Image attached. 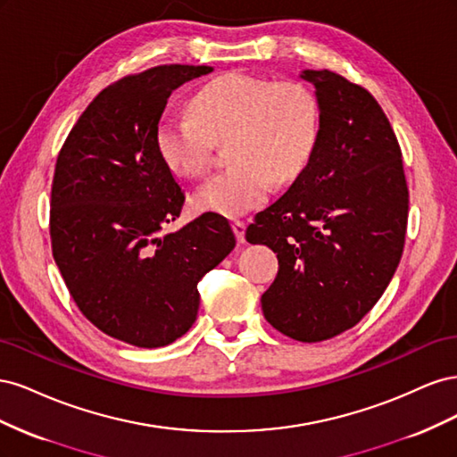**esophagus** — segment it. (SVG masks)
<instances>
[{
	"label": "esophagus",
	"mask_w": 457,
	"mask_h": 457,
	"mask_svg": "<svg viewBox=\"0 0 457 457\" xmlns=\"http://www.w3.org/2000/svg\"><path fill=\"white\" fill-rule=\"evenodd\" d=\"M232 230H234V234H237V240L240 244L245 242V225L242 223V220H232Z\"/></svg>",
	"instance_id": "1"
}]
</instances>
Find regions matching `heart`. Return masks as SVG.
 <instances>
[{
    "label": "heart",
    "instance_id": "heart-1",
    "mask_svg": "<svg viewBox=\"0 0 457 457\" xmlns=\"http://www.w3.org/2000/svg\"><path fill=\"white\" fill-rule=\"evenodd\" d=\"M188 118L162 120L154 131L160 160L171 173L200 177L219 143H228V170L192 195L196 212L238 217L269 198L270 183L287 185L307 170L320 137V103L301 81L227 72L187 103Z\"/></svg>",
    "mask_w": 457,
    "mask_h": 457
}]
</instances>
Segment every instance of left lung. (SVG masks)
<instances>
[{
    "label": "left lung",
    "mask_w": 457,
    "mask_h": 457,
    "mask_svg": "<svg viewBox=\"0 0 457 457\" xmlns=\"http://www.w3.org/2000/svg\"><path fill=\"white\" fill-rule=\"evenodd\" d=\"M301 78L320 103L316 150L245 240L278 257L261 297L267 322L316 343L356 326L383 295L404 252L410 196L403 150L373 95L328 68Z\"/></svg>",
    "instance_id": "left-lung-1"
}]
</instances>
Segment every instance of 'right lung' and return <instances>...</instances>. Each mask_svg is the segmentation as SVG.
I'll use <instances>...</instances> for the list:
<instances>
[{
    "mask_svg": "<svg viewBox=\"0 0 457 457\" xmlns=\"http://www.w3.org/2000/svg\"><path fill=\"white\" fill-rule=\"evenodd\" d=\"M212 66L163 64L104 87L54 163L49 234L78 309L106 336L165 347L195 324L202 276L237 245L228 220L202 213L181 230L185 190L165 168L154 131L170 95Z\"/></svg>",
    "mask_w": 457,
    "mask_h": 457,
    "instance_id": "right-lung-1",
    "label": "right lung"
}]
</instances>
